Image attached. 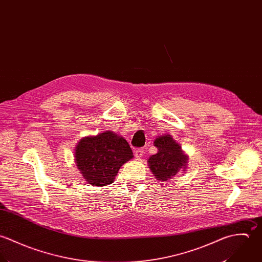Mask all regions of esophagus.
<instances>
[{
  "mask_svg": "<svg viewBox=\"0 0 262 262\" xmlns=\"http://www.w3.org/2000/svg\"><path fill=\"white\" fill-rule=\"evenodd\" d=\"M135 156L136 158H138V159H141V158L144 156V149H137L136 151H135Z\"/></svg>",
  "mask_w": 262,
  "mask_h": 262,
  "instance_id": "34e87169",
  "label": "esophagus"
}]
</instances>
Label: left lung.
I'll use <instances>...</instances> for the list:
<instances>
[{"mask_svg":"<svg viewBox=\"0 0 262 262\" xmlns=\"http://www.w3.org/2000/svg\"><path fill=\"white\" fill-rule=\"evenodd\" d=\"M154 146L158 149L157 154L148 159V165L157 180L166 182L180 171L186 170L188 156L171 135L158 136Z\"/></svg>","mask_w":262,"mask_h":262,"instance_id":"obj_1","label":"left lung"}]
</instances>
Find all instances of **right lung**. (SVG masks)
Segmentation results:
<instances>
[{
    "instance_id": "obj_1",
    "label": "right lung",
    "mask_w": 262,
    "mask_h": 262,
    "mask_svg": "<svg viewBox=\"0 0 262 262\" xmlns=\"http://www.w3.org/2000/svg\"><path fill=\"white\" fill-rule=\"evenodd\" d=\"M133 158L125 139L111 130L84 137L75 148L76 166L92 186L111 184L120 167Z\"/></svg>"
}]
</instances>
